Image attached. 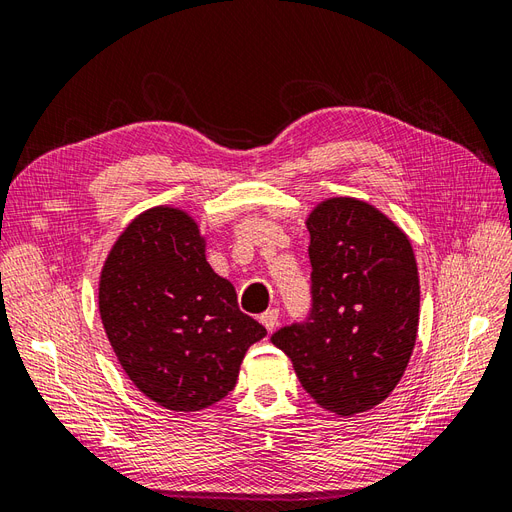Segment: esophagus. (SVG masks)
Wrapping results in <instances>:
<instances>
[{
    "label": "esophagus",
    "mask_w": 512,
    "mask_h": 512,
    "mask_svg": "<svg viewBox=\"0 0 512 512\" xmlns=\"http://www.w3.org/2000/svg\"><path fill=\"white\" fill-rule=\"evenodd\" d=\"M277 320H280V312H277V309H267V312L260 316L262 327H265L267 331H273L277 327Z\"/></svg>",
    "instance_id": "1"
}]
</instances>
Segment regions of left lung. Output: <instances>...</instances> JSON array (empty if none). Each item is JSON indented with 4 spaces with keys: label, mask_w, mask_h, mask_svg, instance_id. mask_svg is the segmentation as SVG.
Here are the masks:
<instances>
[{
    "label": "left lung",
    "mask_w": 512,
    "mask_h": 512,
    "mask_svg": "<svg viewBox=\"0 0 512 512\" xmlns=\"http://www.w3.org/2000/svg\"><path fill=\"white\" fill-rule=\"evenodd\" d=\"M312 307L271 342L288 354L318 406L374 408L404 376L416 342L421 286L412 245L386 215L331 198L307 218Z\"/></svg>",
    "instance_id": "left-lung-1"
}]
</instances>
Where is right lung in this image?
<instances>
[{"mask_svg":"<svg viewBox=\"0 0 512 512\" xmlns=\"http://www.w3.org/2000/svg\"><path fill=\"white\" fill-rule=\"evenodd\" d=\"M100 318L128 378L158 406L209 408L235 389L267 329L213 273L188 213L156 207L121 232L100 277Z\"/></svg>","mask_w":512,"mask_h":512,"instance_id":"add662e5","label":"right lung"}]
</instances>
